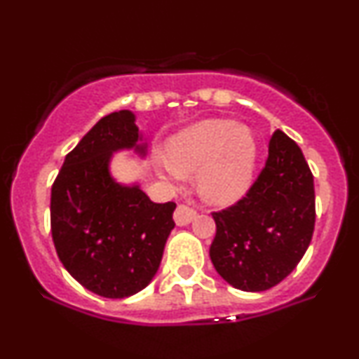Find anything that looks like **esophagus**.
Returning a JSON list of instances; mask_svg holds the SVG:
<instances>
[{
	"label": "esophagus",
	"instance_id": "34e87169",
	"mask_svg": "<svg viewBox=\"0 0 359 359\" xmlns=\"http://www.w3.org/2000/svg\"><path fill=\"white\" fill-rule=\"evenodd\" d=\"M194 217H196V211L192 208L185 204H179L177 205L175 212H174V221L177 226H187Z\"/></svg>",
	"mask_w": 359,
	"mask_h": 359
}]
</instances>
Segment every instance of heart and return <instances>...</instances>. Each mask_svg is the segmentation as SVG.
Returning <instances> with one entry per match:
<instances>
[{"mask_svg":"<svg viewBox=\"0 0 359 359\" xmlns=\"http://www.w3.org/2000/svg\"><path fill=\"white\" fill-rule=\"evenodd\" d=\"M160 174L170 180L197 175L208 203L229 205L250 191L257 170V142L250 128L226 119L197 123L170 140Z\"/></svg>","mask_w":359,"mask_h":359,"instance_id":"1","label":"heart"}]
</instances>
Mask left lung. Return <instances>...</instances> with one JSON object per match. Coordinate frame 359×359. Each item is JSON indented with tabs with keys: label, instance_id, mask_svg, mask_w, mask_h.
<instances>
[{
	"label": "left lung",
	"instance_id": "left-lung-1",
	"mask_svg": "<svg viewBox=\"0 0 359 359\" xmlns=\"http://www.w3.org/2000/svg\"><path fill=\"white\" fill-rule=\"evenodd\" d=\"M212 217L209 257L229 285L263 292L290 275L311 245L316 222L314 177L297 143L275 131L265 168L246 197Z\"/></svg>",
	"mask_w": 359,
	"mask_h": 359
}]
</instances>
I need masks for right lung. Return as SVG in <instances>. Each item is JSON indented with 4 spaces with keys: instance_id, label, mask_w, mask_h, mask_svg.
I'll list each match as a JSON object with an SVG mask.
<instances>
[{
    "instance_id": "right-lung-1",
    "label": "right lung",
    "mask_w": 359,
    "mask_h": 359,
    "mask_svg": "<svg viewBox=\"0 0 359 359\" xmlns=\"http://www.w3.org/2000/svg\"><path fill=\"white\" fill-rule=\"evenodd\" d=\"M135 121L128 109L101 118L65 156L52 185V238L62 265L106 299L130 297L154 280L175 226L174 203H151L138 182L111 174L118 151L147 156Z\"/></svg>"
}]
</instances>
